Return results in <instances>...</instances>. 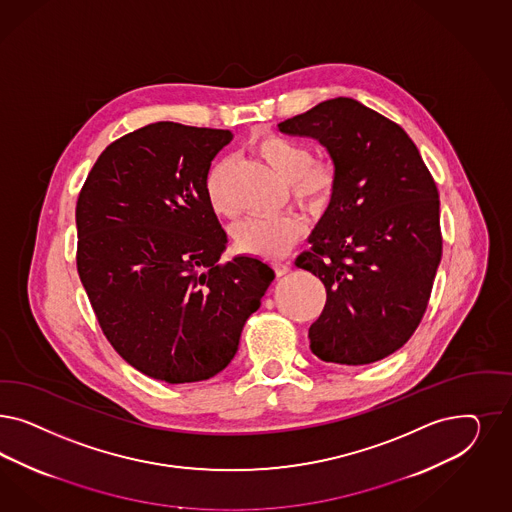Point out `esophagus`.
I'll return each instance as SVG.
<instances>
[{
	"mask_svg": "<svg viewBox=\"0 0 512 512\" xmlns=\"http://www.w3.org/2000/svg\"><path fill=\"white\" fill-rule=\"evenodd\" d=\"M273 269H275L277 277H282V275H286V273L290 271V264H282V262H277V264H273Z\"/></svg>",
	"mask_w": 512,
	"mask_h": 512,
	"instance_id": "34e87169",
	"label": "esophagus"
}]
</instances>
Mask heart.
Instances as JSON below:
<instances>
[{
    "label": "heart",
    "instance_id": "heart-1",
    "mask_svg": "<svg viewBox=\"0 0 512 512\" xmlns=\"http://www.w3.org/2000/svg\"><path fill=\"white\" fill-rule=\"evenodd\" d=\"M256 152L264 158L282 181L288 182L294 201L311 213L330 205L337 188V167L330 158H313L311 149L290 137L265 135L256 143ZM207 198L218 215H233L226 194V165H216L207 177ZM305 220L294 213L273 218H250L235 231V247L260 258H281L305 235Z\"/></svg>",
    "mask_w": 512,
    "mask_h": 512
}]
</instances>
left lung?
<instances>
[{
  "mask_svg": "<svg viewBox=\"0 0 512 512\" xmlns=\"http://www.w3.org/2000/svg\"><path fill=\"white\" fill-rule=\"evenodd\" d=\"M279 130L318 139L337 167L330 207L296 258L326 286L311 350L324 362H379L428 309L443 254L437 184L405 130L356 99L322 101Z\"/></svg>",
  "mask_w": 512,
  "mask_h": 512,
  "instance_id": "left-lung-1",
  "label": "left lung"
}]
</instances>
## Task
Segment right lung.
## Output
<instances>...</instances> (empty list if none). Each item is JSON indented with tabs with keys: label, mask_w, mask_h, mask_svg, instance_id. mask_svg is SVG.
Returning <instances> with one entry per match:
<instances>
[{
	"label": "right lung",
	"mask_w": 512,
	"mask_h": 512,
	"mask_svg": "<svg viewBox=\"0 0 512 512\" xmlns=\"http://www.w3.org/2000/svg\"><path fill=\"white\" fill-rule=\"evenodd\" d=\"M230 130L156 122L99 154L77 199V271L99 328L150 379L207 380L233 360L275 279L228 245L207 175Z\"/></svg>",
	"instance_id": "right-lung-1"
}]
</instances>
